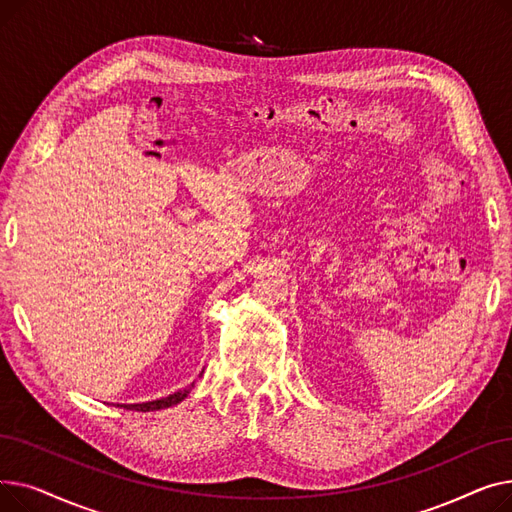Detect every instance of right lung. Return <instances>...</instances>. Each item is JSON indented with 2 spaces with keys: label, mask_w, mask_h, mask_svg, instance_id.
<instances>
[{
  "label": "right lung",
  "mask_w": 512,
  "mask_h": 512,
  "mask_svg": "<svg viewBox=\"0 0 512 512\" xmlns=\"http://www.w3.org/2000/svg\"><path fill=\"white\" fill-rule=\"evenodd\" d=\"M193 386V384H191ZM191 386L184 388V390H178L166 398H159V400H151V402H137V405H118V407H124L128 411H143V413H149V411H159V409H168V407H174L178 405V402H182L188 394H191Z\"/></svg>",
  "instance_id": "add662e5"
}]
</instances>
